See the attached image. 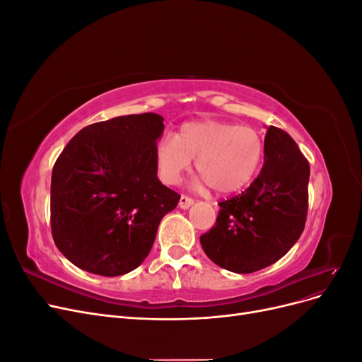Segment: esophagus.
I'll list each match as a JSON object with an SVG mask.
<instances>
[{
	"instance_id": "34e87169",
	"label": "esophagus",
	"mask_w": 362,
	"mask_h": 362,
	"mask_svg": "<svg viewBox=\"0 0 362 362\" xmlns=\"http://www.w3.org/2000/svg\"><path fill=\"white\" fill-rule=\"evenodd\" d=\"M193 199L192 198H189V196H185V194H182L181 198H180V202H178V205H180V208H182V210H187V208H190L192 205H193Z\"/></svg>"
}]
</instances>
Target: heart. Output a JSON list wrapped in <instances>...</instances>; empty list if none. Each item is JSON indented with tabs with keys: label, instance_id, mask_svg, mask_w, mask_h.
<instances>
[{
	"label": "heart",
	"instance_id": "obj_1",
	"mask_svg": "<svg viewBox=\"0 0 362 362\" xmlns=\"http://www.w3.org/2000/svg\"><path fill=\"white\" fill-rule=\"evenodd\" d=\"M264 141L258 131L223 120H199L181 127L177 136H164L156 146L158 177L178 184L194 160L199 177L194 187L211 185L217 193H234L247 185L259 169Z\"/></svg>",
	"mask_w": 362,
	"mask_h": 362
}]
</instances>
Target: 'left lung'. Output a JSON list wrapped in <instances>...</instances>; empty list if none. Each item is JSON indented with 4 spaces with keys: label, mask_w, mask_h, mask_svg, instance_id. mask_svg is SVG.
Listing matches in <instances>:
<instances>
[{
    "label": "left lung",
    "mask_w": 362,
    "mask_h": 362,
    "mask_svg": "<svg viewBox=\"0 0 362 362\" xmlns=\"http://www.w3.org/2000/svg\"><path fill=\"white\" fill-rule=\"evenodd\" d=\"M310 164L296 141L267 127L264 164L249 187L218 204L216 225L201 235L206 257L234 273H252L281 259L298 242L308 211Z\"/></svg>",
    "instance_id": "obj_1"
}]
</instances>
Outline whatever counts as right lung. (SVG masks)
Instances as JSON below:
<instances>
[{
	"label": "right lung",
	"instance_id": "add662e5",
	"mask_svg": "<svg viewBox=\"0 0 362 362\" xmlns=\"http://www.w3.org/2000/svg\"><path fill=\"white\" fill-rule=\"evenodd\" d=\"M163 116L128 115L96 122L71 139L52 168L51 231L72 264L101 276L137 269L161 218L180 194L157 177Z\"/></svg>",
	"mask_w": 362,
	"mask_h": 362
}]
</instances>
